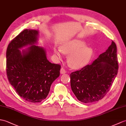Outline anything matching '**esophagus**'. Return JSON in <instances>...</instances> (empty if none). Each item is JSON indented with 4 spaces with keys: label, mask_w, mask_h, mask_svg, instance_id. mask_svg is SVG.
<instances>
[{
    "label": "esophagus",
    "mask_w": 126,
    "mask_h": 126,
    "mask_svg": "<svg viewBox=\"0 0 126 126\" xmlns=\"http://www.w3.org/2000/svg\"><path fill=\"white\" fill-rule=\"evenodd\" d=\"M66 72V70H65V69H64V68H62L61 69V74H64Z\"/></svg>",
    "instance_id": "1"
}]
</instances>
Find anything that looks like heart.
I'll use <instances>...</instances> for the list:
<instances>
[{
  "label": "heart",
  "instance_id": "1",
  "mask_svg": "<svg viewBox=\"0 0 126 126\" xmlns=\"http://www.w3.org/2000/svg\"><path fill=\"white\" fill-rule=\"evenodd\" d=\"M85 46L82 40H73L64 43L61 49H54V54L58 58L62 52L70 54L68 57L70 65L75 68H80L89 63L93 55V49Z\"/></svg>",
  "mask_w": 126,
  "mask_h": 126
}]
</instances>
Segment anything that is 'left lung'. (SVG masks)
Wrapping results in <instances>:
<instances>
[{
	"mask_svg": "<svg viewBox=\"0 0 126 126\" xmlns=\"http://www.w3.org/2000/svg\"><path fill=\"white\" fill-rule=\"evenodd\" d=\"M116 46L112 41L106 51L92 64L70 74L73 93L84 103L103 99L109 92L118 71Z\"/></svg>",
	"mask_w": 126,
	"mask_h": 126,
	"instance_id": "8db88e82",
	"label": "left lung"
}]
</instances>
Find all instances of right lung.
<instances>
[{
    "mask_svg": "<svg viewBox=\"0 0 126 126\" xmlns=\"http://www.w3.org/2000/svg\"><path fill=\"white\" fill-rule=\"evenodd\" d=\"M39 31L25 30L9 43L6 51L8 79L25 100L39 103L48 96L53 81L60 76L61 65L47 60L46 49L36 46ZM30 46L21 52L24 46Z\"/></svg>",
    "mask_w": 126,
    "mask_h": 126,
    "instance_id": "add662e5",
    "label": "right lung"
}]
</instances>
